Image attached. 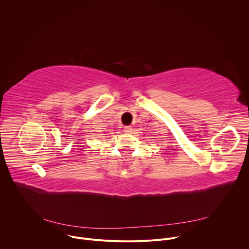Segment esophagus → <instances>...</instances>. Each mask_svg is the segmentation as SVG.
<instances>
[{
    "instance_id": "34e87169",
    "label": "esophagus",
    "mask_w": 249,
    "mask_h": 249,
    "mask_svg": "<svg viewBox=\"0 0 249 249\" xmlns=\"http://www.w3.org/2000/svg\"><path fill=\"white\" fill-rule=\"evenodd\" d=\"M123 131H124L125 133H130V132H132V126H125V127L123 128Z\"/></svg>"
}]
</instances>
